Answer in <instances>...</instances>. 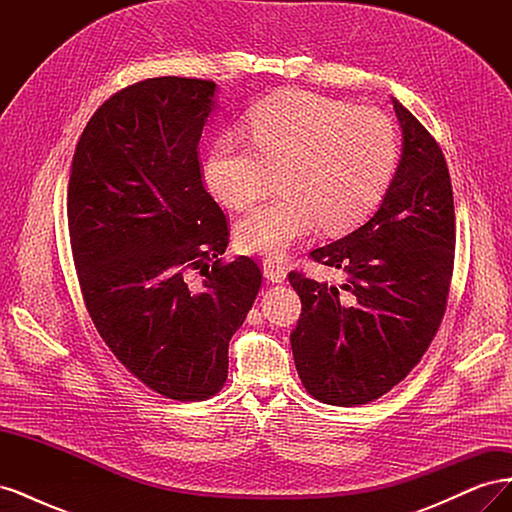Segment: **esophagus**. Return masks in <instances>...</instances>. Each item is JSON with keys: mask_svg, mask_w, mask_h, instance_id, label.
Instances as JSON below:
<instances>
[{"mask_svg": "<svg viewBox=\"0 0 512 512\" xmlns=\"http://www.w3.org/2000/svg\"><path fill=\"white\" fill-rule=\"evenodd\" d=\"M262 267H265V275L271 282L280 284L286 280V267L280 258H265L262 260Z\"/></svg>", "mask_w": 512, "mask_h": 512, "instance_id": "obj_1", "label": "esophagus"}]
</instances>
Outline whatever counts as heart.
<instances>
[{
	"label": "heart",
	"mask_w": 512,
	"mask_h": 512,
	"mask_svg": "<svg viewBox=\"0 0 512 512\" xmlns=\"http://www.w3.org/2000/svg\"><path fill=\"white\" fill-rule=\"evenodd\" d=\"M250 141L222 138L207 160L213 194L230 209L265 198L280 177L284 194L237 226L245 254L284 256L322 224L337 235L374 211L399 164L395 121L309 91H284L260 102Z\"/></svg>",
	"instance_id": "b5f03b06"
}]
</instances>
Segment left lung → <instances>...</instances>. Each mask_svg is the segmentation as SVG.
Wrapping results in <instances>:
<instances>
[{
  "instance_id": "left-lung-1",
  "label": "left lung",
  "mask_w": 512,
  "mask_h": 512,
  "mask_svg": "<svg viewBox=\"0 0 512 512\" xmlns=\"http://www.w3.org/2000/svg\"><path fill=\"white\" fill-rule=\"evenodd\" d=\"M404 156L380 209L348 237L309 252L346 271L342 288L303 271L288 280L303 314L290 335L305 391L329 406H363L404 380L436 337L455 265V205L444 153L393 100Z\"/></svg>"
}]
</instances>
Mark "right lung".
Wrapping results in <instances>:
<instances>
[{
    "label": "right lung",
    "mask_w": 512,
    "mask_h": 512,
    "mask_svg": "<svg viewBox=\"0 0 512 512\" xmlns=\"http://www.w3.org/2000/svg\"><path fill=\"white\" fill-rule=\"evenodd\" d=\"M215 83L158 76L91 115L68 183L85 307L147 389L203 401L228 378V342L262 286L254 258L224 260L230 228L207 192L198 141Z\"/></svg>",
    "instance_id": "obj_1"
}]
</instances>
